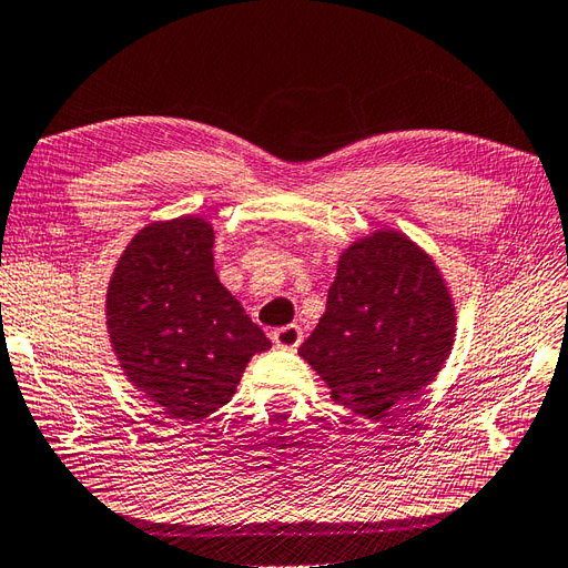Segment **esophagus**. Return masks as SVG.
<instances>
[{
  "label": "esophagus",
  "mask_w": 568,
  "mask_h": 568,
  "mask_svg": "<svg viewBox=\"0 0 568 568\" xmlns=\"http://www.w3.org/2000/svg\"><path fill=\"white\" fill-rule=\"evenodd\" d=\"M271 336H273V344L278 348H285V351H295L302 344V328L297 324H287L283 328H275Z\"/></svg>",
  "instance_id": "esophagus-1"
}]
</instances>
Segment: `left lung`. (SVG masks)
<instances>
[{
    "mask_svg": "<svg viewBox=\"0 0 568 568\" xmlns=\"http://www.w3.org/2000/svg\"><path fill=\"white\" fill-rule=\"evenodd\" d=\"M455 305L433 258L377 230L338 258L326 312L300 346L332 399L379 420L435 379L453 351Z\"/></svg>",
    "mask_w": 568,
    "mask_h": 568,
    "instance_id": "1",
    "label": "left lung"
}]
</instances>
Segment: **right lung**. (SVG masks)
<instances>
[{"label": "right lung", "mask_w": 568, "mask_h": 568, "mask_svg": "<svg viewBox=\"0 0 568 568\" xmlns=\"http://www.w3.org/2000/svg\"><path fill=\"white\" fill-rule=\"evenodd\" d=\"M203 217L152 222L118 258L105 295L111 346L133 387L179 424L232 399L246 363L271 341L215 273Z\"/></svg>", "instance_id": "1"}]
</instances>
